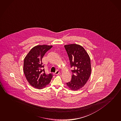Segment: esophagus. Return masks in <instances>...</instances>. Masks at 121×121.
Returning <instances> with one entry per match:
<instances>
[{
    "label": "esophagus",
    "instance_id": "34e87169",
    "mask_svg": "<svg viewBox=\"0 0 121 121\" xmlns=\"http://www.w3.org/2000/svg\"><path fill=\"white\" fill-rule=\"evenodd\" d=\"M60 71L57 70L56 71L55 73H54V75H57V74H60Z\"/></svg>",
    "mask_w": 121,
    "mask_h": 121
}]
</instances>
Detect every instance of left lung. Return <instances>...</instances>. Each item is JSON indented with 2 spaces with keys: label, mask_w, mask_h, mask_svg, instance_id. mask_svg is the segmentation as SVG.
<instances>
[{
  "label": "left lung",
  "mask_w": 121,
  "mask_h": 121,
  "mask_svg": "<svg viewBox=\"0 0 121 121\" xmlns=\"http://www.w3.org/2000/svg\"><path fill=\"white\" fill-rule=\"evenodd\" d=\"M73 73L67 87L73 91L80 89L86 83L91 74V60L83 47L76 44L65 45Z\"/></svg>",
  "instance_id": "left-lung-1"
}]
</instances>
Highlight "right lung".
Instances as JSON below:
<instances>
[{
    "mask_svg": "<svg viewBox=\"0 0 121 121\" xmlns=\"http://www.w3.org/2000/svg\"><path fill=\"white\" fill-rule=\"evenodd\" d=\"M52 46L38 45L30 50L25 58L23 72L28 82L31 86L39 89L45 87L51 82L52 73H45L42 59L46 53Z\"/></svg>",
    "mask_w": 121,
    "mask_h": 121,
    "instance_id": "right-lung-1",
    "label": "right lung"
}]
</instances>
